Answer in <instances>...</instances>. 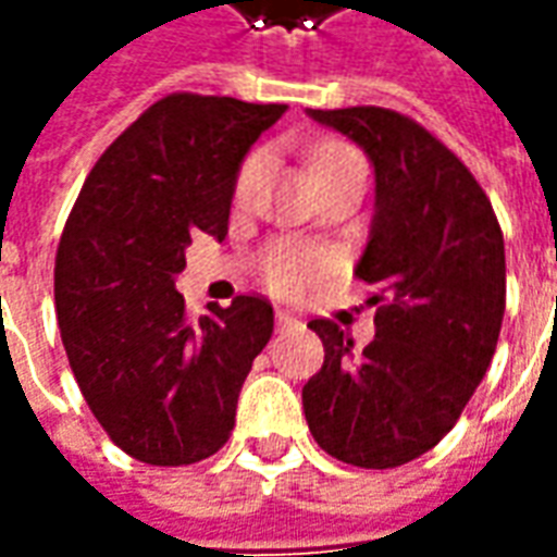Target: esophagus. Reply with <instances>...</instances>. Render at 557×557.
<instances>
[{
    "label": "esophagus",
    "mask_w": 557,
    "mask_h": 557,
    "mask_svg": "<svg viewBox=\"0 0 557 557\" xmlns=\"http://www.w3.org/2000/svg\"><path fill=\"white\" fill-rule=\"evenodd\" d=\"M275 324H278V327H290V324H297V318L290 315V312H285V309H278V312H275Z\"/></svg>",
    "instance_id": "1"
}]
</instances>
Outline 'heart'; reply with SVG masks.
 I'll return each instance as SVG.
<instances>
[{
  "label": "heart",
  "mask_w": 557,
  "mask_h": 557,
  "mask_svg": "<svg viewBox=\"0 0 557 557\" xmlns=\"http://www.w3.org/2000/svg\"><path fill=\"white\" fill-rule=\"evenodd\" d=\"M260 166H263V154L260 151L245 157V163L239 166V175H236V194L239 197L248 194V187L257 178ZM309 166H312L315 184L336 178V175H348V172H358V175L367 178V160H363L358 148H351L345 141H327V145H321L315 154H312ZM321 270H324V257L318 255V251H309V248H300V245H290V242H275V245H270L263 251V260H260V278L272 290H278V294L300 290Z\"/></svg>",
  "instance_id": "heart-1"
}]
</instances>
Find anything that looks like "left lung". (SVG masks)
<instances>
[{
	"instance_id": "obj_1",
	"label": "left lung",
	"mask_w": 557,
	"mask_h": 557,
	"mask_svg": "<svg viewBox=\"0 0 557 557\" xmlns=\"http://www.w3.org/2000/svg\"><path fill=\"white\" fill-rule=\"evenodd\" d=\"M309 114L373 160V230L355 275L379 294L363 351L330 318L309 321L324 367L302 412L327 455L391 470L455 428L488 370L506 309L504 233L473 172L418 121L379 106Z\"/></svg>"
}]
</instances>
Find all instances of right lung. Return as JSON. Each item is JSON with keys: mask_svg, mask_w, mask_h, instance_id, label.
<instances>
[{"mask_svg": "<svg viewBox=\"0 0 557 557\" xmlns=\"http://www.w3.org/2000/svg\"><path fill=\"white\" fill-rule=\"evenodd\" d=\"M285 109L163 96L106 148L72 206L53 267L60 336L90 412L136 461H206L233 433L272 306L242 294L190 321L175 275L194 233L227 236L242 157Z\"/></svg>", "mask_w": 557, "mask_h": 557, "instance_id": "add662e5", "label": "right lung"}]
</instances>
